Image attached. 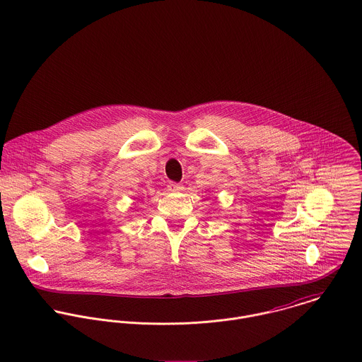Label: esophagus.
Returning <instances> with one entry per match:
<instances>
[{"instance_id":"esophagus-1","label":"esophagus","mask_w":362,"mask_h":362,"mask_svg":"<svg viewBox=\"0 0 362 362\" xmlns=\"http://www.w3.org/2000/svg\"><path fill=\"white\" fill-rule=\"evenodd\" d=\"M168 189H170L171 192H180V191H182V189H184V187H182L181 184L170 182V184H168Z\"/></svg>"}]
</instances>
